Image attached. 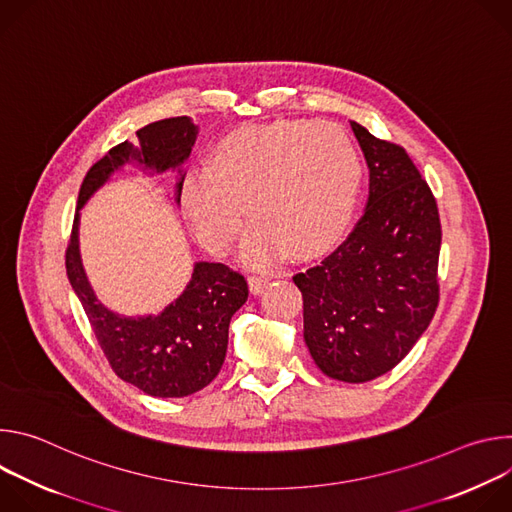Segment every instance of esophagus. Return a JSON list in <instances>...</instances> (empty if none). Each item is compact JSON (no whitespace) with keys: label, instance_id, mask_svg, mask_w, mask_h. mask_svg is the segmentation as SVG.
Returning a JSON list of instances; mask_svg holds the SVG:
<instances>
[{"label":"esophagus","instance_id":"esophagus-1","mask_svg":"<svg viewBox=\"0 0 512 512\" xmlns=\"http://www.w3.org/2000/svg\"><path fill=\"white\" fill-rule=\"evenodd\" d=\"M269 275L267 273H255V275H251L249 277V287H251V291L253 294H261L263 291V287L269 283Z\"/></svg>","mask_w":512,"mask_h":512}]
</instances>
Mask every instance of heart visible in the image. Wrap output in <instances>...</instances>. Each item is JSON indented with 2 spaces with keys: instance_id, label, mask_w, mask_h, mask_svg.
<instances>
[{
  "instance_id": "1",
  "label": "heart",
  "mask_w": 512,
  "mask_h": 512,
  "mask_svg": "<svg viewBox=\"0 0 512 512\" xmlns=\"http://www.w3.org/2000/svg\"><path fill=\"white\" fill-rule=\"evenodd\" d=\"M362 182V158L350 135L330 123L285 121L227 137L212 164L194 166L182 206L198 241L212 253L235 243L247 204L253 223L243 257L269 263L330 247L346 229Z\"/></svg>"
}]
</instances>
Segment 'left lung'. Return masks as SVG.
Masks as SVG:
<instances>
[{"mask_svg": "<svg viewBox=\"0 0 512 512\" xmlns=\"http://www.w3.org/2000/svg\"><path fill=\"white\" fill-rule=\"evenodd\" d=\"M350 127L369 166V200L352 233L294 275L304 340L330 379L367 383L409 354L437 304L442 223L437 202L401 145Z\"/></svg>", "mask_w": 512, "mask_h": 512, "instance_id": "left-lung-1", "label": "left lung"}]
</instances>
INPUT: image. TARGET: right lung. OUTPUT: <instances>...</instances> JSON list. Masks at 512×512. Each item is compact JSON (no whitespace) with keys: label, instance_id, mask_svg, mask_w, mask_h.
<instances>
[{"label":"right lung","instance_id":"add662e5","mask_svg":"<svg viewBox=\"0 0 512 512\" xmlns=\"http://www.w3.org/2000/svg\"><path fill=\"white\" fill-rule=\"evenodd\" d=\"M196 125L188 117H170L137 131L139 148L123 141L87 172L72 223L64 263L68 281L79 296L93 334L113 373L145 395L174 399L204 389L225 362L229 324L247 302V279L225 263L194 265L184 294L160 316L125 318L97 302L79 255V210L109 176L137 160L145 168L166 172L178 168L192 152ZM178 182V200L182 192Z\"/></svg>","mask_w":512,"mask_h":512}]
</instances>
